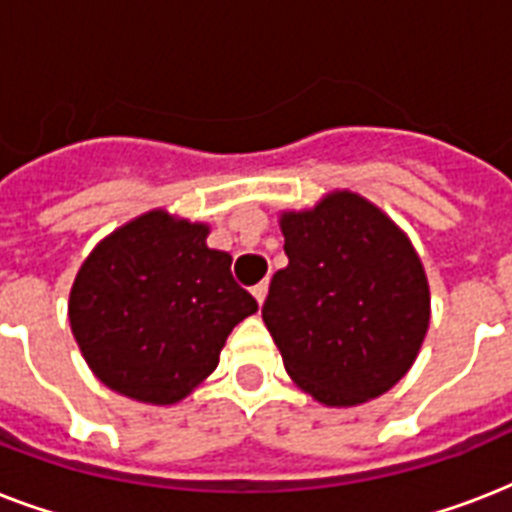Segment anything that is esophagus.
I'll use <instances>...</instances> for the list:
<instances>
[{"instance_id": "34e87169", "label": "esophagus", "mask_w": 512, "mask_h": 512, "mask_svg": "<svg viewBox=\"0 0 512 512\" xmlns=\"http://www.w3.org/2000/svg\"><path fill=\"white\" fill-rule=\"evenodd\" d=\"M252 295H255V300L260 305L265 303V297H268V281H260L257 287H252Z\"/></svg>"}]
</instances>
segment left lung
Returning <instances> with one entry per match:
<instances>
[{"mask_svg":"<svg viewBox=\"0 0 512 512\" xmlns=\"http://www.w3.org/2000/svg\"><path fill=\"white\" fill-rule=\"evenodd\" d=\"M279 225L289 265L273 273L263 321L292 382L324 406L388 393L430 324L428 276L409 236L353 191L287 209Z\"/></svg>","mask_w":512,"mask_h":512,"instance_id":"1","label":"left lung"}]
</instances>
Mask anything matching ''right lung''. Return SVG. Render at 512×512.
Here are the masks:
<instances>
[{
	"label": "right lung",
	"mask_w": 512,
	"mask_h": 512,
	"mask_svg": "<svg viewBox=\"0 0 512 512\" xmlns=\"http://www.w3.org/2000/svg\"><path fill=\"white\" fill-rule=\"evenodd\" d=\"M209 225L151 209L108 233L76 273L68 321L106 388L143 404L183 401L217 369L231 329L257 311L207 247Z\"/></svg>",
	"instance_id": "obj_1"
}]
</instances>
